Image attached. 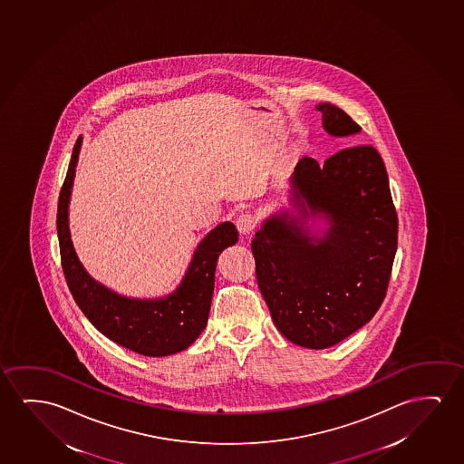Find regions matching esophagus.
I'll return each mask as SVG.
<instances>
[{
    "mask_svg": "<svg viewBox=\"0 0 464 464\" xmlns=\"http://www.w3.org/2000/svg\"><path fill=\"white\" fill-rule=\"evenodd\" d=\"M256 224H257V218L251 215V213H243V215L237 218V228L240 230V234H243V236L251 234L256 228Z\"/></svg>",
    "mask_w": 464,
    "mask_h": 464,
    "instance_id": "obj_1",
    "label": "esophagus"
}]
</instances>
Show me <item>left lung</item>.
Returning a JSON list of instances; mask_svg holds the SVG:
<instances>
[{"label":"left lung","instance_id":"left-lung-1","mask_svg":"<svg viewBox=\"0 0 464 464\" xmlns=\"http://www.w3.org/2000/svg\"><path fill=\"white\" fill-rule=\"evenodd\" d=\"M333 137L361 131L343 110L321 103ZM295 215L267 218L251 242L256 278L275 326L312 350L335 345L372 320L392 276L398 215L385 163L371 144L346 148L320 165L302 157L291 177ZM325 216L321 237L307 219Z\"/></svg>","mask_w":464,"mask_h":464}]
</instances>
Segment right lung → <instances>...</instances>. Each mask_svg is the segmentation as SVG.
Listing matches in <instances>:
<instances>
[{"instance_id":"add662e5","label":"right lung","mask_w":464,"mask_h":464,"mask_svg":"<svg viewBox=\"0 0 464 464\" xmlns=\"http://www.w3.org/2000/svg\"><path fill=\"white\" fill-rule=\"evenodd\" d=\"M82 137L72 148L57 208V234L66 283L72 299L93 326L118 345L144 356H169L196 342L208 321L215 272L222 249L238 242L232 222H221L198 243L179 286L159 299H130L85 272L72 246L68 205Z\"/></svg>"}]
</instances>
